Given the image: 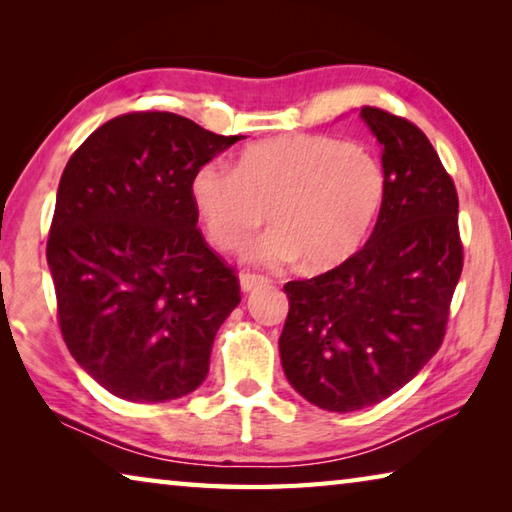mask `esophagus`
I'll use <instances>...</instances> for the list:
<instances>
[{
    "label": "esophagus",
    "mask_w": 512,
    "mask_h": 512,
    "mask_svg": "<svg viewBox=\"0 0 512 512\" xmlns=\"http://www.w3.org/2000/svg\"><path fill=\"white\" fill-rule=\"evenodd\" d=\"M268 282L266 275H259V273H241L239 275V284H241V291H253L257 287H262V284Z\"/></svg>",
    "instance_id": "34e87169"
}]
</instances>
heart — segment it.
Instances as JSON below:
<instances>
[{"label": "heart", "instance_id": "obj_1", "mask_svg": "<svg viewBox=\"0 0 512 512\" xmlns=\"http://www.w3.org/2000/svg\"><path fill=\"white\" fill-rule=\"evenodd\" d=\"M192 198L212 244L237 250L268 221L277 228L250 248L253 262H291L316 271L357 253L386 201V173L375 155L339 137L291 135L264 140L235 167L205 162Z\"/></svg>", "mask_w": 512, "mask_h": 512}]
</instances>
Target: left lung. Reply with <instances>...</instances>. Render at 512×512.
Masks as SVG:
<instances>
[{"label": "left lung", "mask_w": 512, "mask_h": 512, "mask_svg": "<svg viewBox=\"0 0 512 512\" xmlns=\"http://www.w3.org/2000/svg\"><path fill=\"white\" fill-rule=\"evenodd\" d=\"M361 117L384 149L375 230L348 262L284 284V375L305 400L336 413L386 400L427 366L463 271L458 194L429 137L375 106Z\"/></svg>", "instance_id": "left-lung-1"}]
</instances>
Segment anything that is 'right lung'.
<instances>
[{
  "instance_id": "add662e5",
  "label": "right lung",
  "mask_w": 512,
  "mask_h": 512,
  "mask_svg": "<svg viewBox=\"0 0 512 512\" xmlns=\"http://www.w3.org/2000/svg\"><path fill=\"white\" fill-rule=\"evenodd\" d=\"M239 135L160 110L99 126L60 176L47 239L58 325L76 363L128 402L196 391L239 277L196 228L192 178Z\"/></svg>"
}]
</instances>
